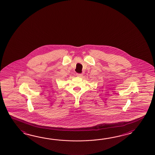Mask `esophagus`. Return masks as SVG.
Returning a JSON list of instances; mask_svg holds the SVG:
<instances>
[{"label": "esophagus", "mask_w": 155, "mask_h": 155, "mask_svg": "<svg viewBox=\"0 0 155 155\" xmlns=\"http://www.w3.org/2000/svg\"><path fill=\"white\" fill-rule=\"evenodd\" d=\"M76 76H78V77H81V76H82V74L77 73V74H76Z\"/></svg>", "instance_id": "esophagus-1"}]
</instances>
